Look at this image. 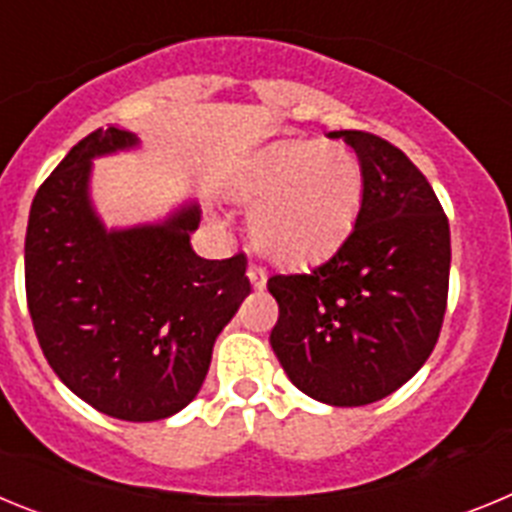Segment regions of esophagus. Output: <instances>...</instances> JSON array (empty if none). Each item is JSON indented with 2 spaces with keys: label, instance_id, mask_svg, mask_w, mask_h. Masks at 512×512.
<instances>
[{
  "label": "esophagus",
  "instance_id": "1",
  "mask_svg": "<svg viewBox=\"0 0 512 512\" xmlns=\"http://www.w3.org/2000/svg\"><path fill=\"white\" fill-rule=\"evenodd\" d=\"M248 282H251L253 289H264L266 284V271L261 266H248Z\"/></svg>",
  "mask_w": 512,
  "mask_h": 512
}]
</instances>
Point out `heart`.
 Listing matches in <instances>:
<instances>
[{
  "mask_svg": "<svg viewBox=\"0 0 512 512\" xmlns=\"http://www.w3.org/2000/svg\"><path fill=\"white\" fill-rule=\"evenodd\" d=\"M253 207L251 238L271 261L310 266L348 241L364 202V169L341 143L282 140L230 189Z\"/></svg>",
  "mask_w": 512,
  "mask_h": 512,
  "instance_id": "1",
  "label": "heart"
}]
</instances>
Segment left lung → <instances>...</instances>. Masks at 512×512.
Returning <instances> with one entry per match:
<instances>
[{"label": "left lung", "mask_w": 512, "mask_h": 512, "mask_svg": "<svg viewBox=\"0 0 512 512\" xmlns=\"http://www.w3.org/2000/svg\"><path fill=\"white\" fill-rule=\"evenodd\" d=\"M364 169L354 233L310 274L266 282L279 302L271 348L312 400L359 408L408 382L441 333L451 233L436 192L400 148L338 130Z\"/></svg>", "instance_id": "1"}]
</instances>
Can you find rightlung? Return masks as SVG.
<instances>
[{
	"mask_svg": "<svg viewBox=\"0 0 512 512\" xmlns=\"http://www.w3.org/2000/svg\"><path fill=\"white\" fill-rule=\"evenodd\" d=\"M140 146L130 130H94L56 166L30 207L27 307L40 348L66 387L130 423L187 408L212 346L251 292L246 256L210 261L189 243L194 200L158 223L107 228L89 194L92 161Z\"/></svg>",
	"mask_w": 512,
	"mask_h": 512,
	"instance_id": "obj_1",
	"label": "right lung"
}]
</instances>
